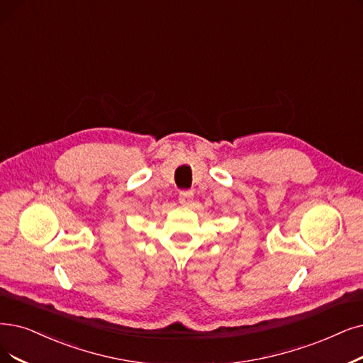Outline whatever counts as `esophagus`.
Segmentation results:
<instances>
[{
  "label": "esophagus",
  "instance_id": "obj_1",
  "mask_svg": "<svg viewBox=\"0 0 363 363\" xmlns=\"http://www.w3.org/2000/svg\"><path fill=\"white\" fill-rule=\"evenodd\" d=\"M192 196H194V194H192L191 191H183V192H180V195H179V202H180V204H183V206L191 204Z\"/></svg>",
  "mask_w": 363,
  "mask_h": 363
}]
</instances>
